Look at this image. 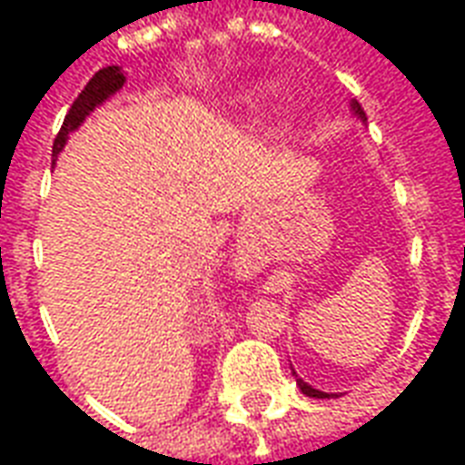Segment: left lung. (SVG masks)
I'll use <instances>...</instances> for the list:
<instances>
[{
    "label": "left lung",
    "mask_w": 465,
    "mask_h": 465,
    "mask_svg": "<svg viewBox=\"0 0 465 465\" xmlns=\"http://www.w3.org/2000/svg\"><path fill=\"white\" fill-rule=\"evenodd\" d=\"M353 112H356V114L361 116V119H366V114H363V109H361V104L359 102H353ZM296 383H299V389L303 391V393H306V396H312V399H329V393H323V391H316V389H312V386H309V383H303L302 379H296Z\"/></svg>",
    "instance_id": "left-lung-1"
}]
</instances>
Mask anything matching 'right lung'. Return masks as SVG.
<instances>
[{
  "label": "right lung",
  "mask_w": 465,
  "mask_h": 465,
  "mask_svg": "<svg viewBox=\"0 0 465 465\" xmlns=\"http://www.w3.org/2000/svg\"><path fill=\"white\" fill-rule=\"evenodd\" d=\"M126 82V76L122 74V69L119 66H104V69H99L86 86L82 89V94L76 96L74 104L69 109V114L64 116V124H62V129L56 134L54 146H52V156L62 152V146L66 143V136L69 132H74L79 124L84 122V116L94 109L96 104H102L106 96H112L116 89H122V84Z\"/></svg>",
  "instance_id": "obj_1"
}]
</instances>
